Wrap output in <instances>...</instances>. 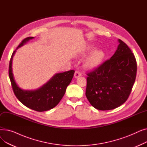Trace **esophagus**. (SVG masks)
I'll use <instances>...</instances> for the list:
<instances>
[{"label":"esophagus","instance_id":"obj_1","mask_svg":"<svg viewBox=\"0 0 147 147\" xmlns=\"http://www.w3.org/2000/svg\"><path fill=\"white\" fill-rule=\"evenodd\" d=\"M81 75H82V74L80 73V71H76L75 73H74V78H79V77L81 76Z\"/></svg>","mask_w":147,"mask_h":147}]
</instances>
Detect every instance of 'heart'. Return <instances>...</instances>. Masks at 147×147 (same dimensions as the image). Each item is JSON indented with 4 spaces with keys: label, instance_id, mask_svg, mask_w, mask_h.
I'll return each instance as SVG.
<instances>
[{
    "label": "heart",
    "instance_id": "b5f03b06",
    "mask_svg": "<svg viewBox=\"0 0 147 147\" xmlns=\"http://www.w3.org/2000/svg\"><path fill=\"white\" fill-rule=\"evenodd\" d=\"M93 47L90 46L87 48L88 52L90 51ZM105 57L104 52L100 49L95 50L91 53L90 55L86 59L84 66L88 69H94L98 67L102 63Z\"/></svg>",
    "mask_w": 147,
    "mask_h": 147
}]
</instances>
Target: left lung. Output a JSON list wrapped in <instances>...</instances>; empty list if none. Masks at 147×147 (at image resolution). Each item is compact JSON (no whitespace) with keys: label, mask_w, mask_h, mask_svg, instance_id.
I'll return each instance as SVG.
<instances>
[{"label":"left lung","mask_w":147,"mask_h":147,"mask_svg":"<svg viewBox=\"0 0 147 147\" xmlns=\"http://www.w3.org/2000/svg\"><path fill=\"white\" fill-rule=\"evenodd\" d=\"M118 42L111 58L87 74L86 96L99 110H113L125 103L135 81L136 59L125 43Z\"/></svg>","instance_id":"left-lung-1"}]
</instances>
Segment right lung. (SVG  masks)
<instances>
[{
	"instance_id": "add662e5",
	"label": "right lung",
	"mask_w": 147,
	"mask_h": 147,
	"mask_svg": "<svg viewBox=\"0 0 147 147\" xmlns=\"http://www.w3.org/2000/svg\"><path fill=\"white\" fill-rule=\"evenodd\" d=\"M34 38H26L13 52L9 62V76L14 94L19 101L30 109L42 112L49 110L58 105L64 95L67 87L71 82L74 71L57 73L43 86L35 90H24L20 88L12 72L13 57L17 49Z\"/></svg>"
}]
</instances>
